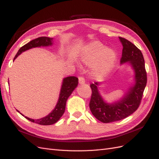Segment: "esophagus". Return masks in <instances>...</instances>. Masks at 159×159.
<instances>
[{
    "label": "esophagus",
    "instance_id": "1",
    "mask_svg": "<svg viewBox=\"0 0 159 159\" xmlns=\"http://www.w3.org/2000/svg\"><path fill=\"white\" fill-rule=\"evenodd\" d=\"M79 84H84V83H85L84 78L83 77V76H80V77L79 78Z\"/></svg>",
    "mask_w": 159,
    "mask_h": 159
}]
</instances>
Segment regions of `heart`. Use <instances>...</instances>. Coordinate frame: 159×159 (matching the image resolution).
<instances>
[{
	"label": "heart",
	"instance_id": "1",
	"mask_svg": "<svg viewBox=\"0 0 159 159\" xmlns=\"http://www.w3.org/2000/svg\"><path fill=\"white\" fill-rule=\"evenodd\" d=\"M80 59L86 65L96 64L94 71L97 79H104L114 67L117 61V54L114 50L106 48L98 41H93L82 49Z\"/></svg>",
	"mask_w": 159,
	"mask_h": 159
}]
</instances>
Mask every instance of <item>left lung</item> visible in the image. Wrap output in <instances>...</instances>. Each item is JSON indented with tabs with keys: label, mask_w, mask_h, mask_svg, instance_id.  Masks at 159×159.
<instances>
[{
	"label": "left lung",
	"mask_w": 159,
	"mask_h": 159,
	"mask_svg": "<svg viewBox=\"0 0 159 159\" xmlns=\"http://www.w3.org/2000/svg\"><path fill=\"white\" fill-rule=\"evenodd\" d=\"M123 45L121 64L129 62L135 72V83L128 90L124 98L114 104H107L100 94L98 83L90 85L92 95L89 106L92 114L103 123H110L125 118L139 107L147 84L145 60L139 49L127 39L119 37Z\"/></svg>",
	"instance_id": "1"
}]
</instances>
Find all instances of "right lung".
Returning a JSON list of instances; mask_svg holds the SVG:
<instances>
[{
  "label": "right lung",
  "mask_w": 159,
  "mask_h": 159,
  "mask_svg": "<svg viewBox=\"0 0 159 159\" xmlns=\"http://www.w3.org/2000/svg\"><path fill=\"white\" fill-rule=\"evenodd\" d=\"M53 38H48V37H39L35 39L30 41V42L22 46V48L18 50V53L15 55L14 60L16 59L18 56L21 54L25 51L32 49L33 48L41 47V46H49L52 45ZM79 83V79L76 76H68L63 79L62 86L59 94V98L57 102V104L56 105L55 109L51 112V113L45 116L43 118L39 120H33L29 117L25 116L27 120L30 121H32L35 124H38L42 125H49L54 124L55 123L57 122L61 117L63 116L65 112L66 102L69 96L72 94L73 91L77 86ZM24 116V115H22Z\"/></svg>",
  "instance_id": "right-lung-1"
}]
</instances>
